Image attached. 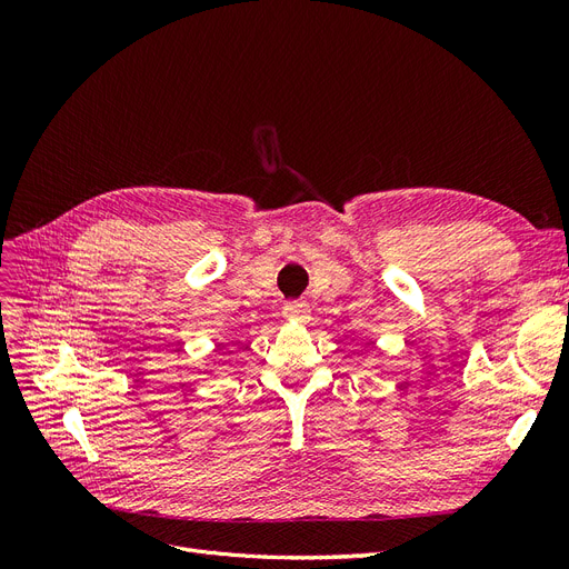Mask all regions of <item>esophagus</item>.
<instances>
[{"mask_svg":"<svg viewBox=\"0 0 569 569\" xmlns=\"http://www.w3.org/2000/svg\"><path fill=\"white\" fill-rule=\"evenodd\" d=\"M308 313H311V308H308L306 301H299V299L287 301V303L282 306V316H284L287 320H306Z\"/></svg>","mask_w":569,"mask_h":569,"instance_id":"34e87169","label":"esophagus"}]
</instances>
